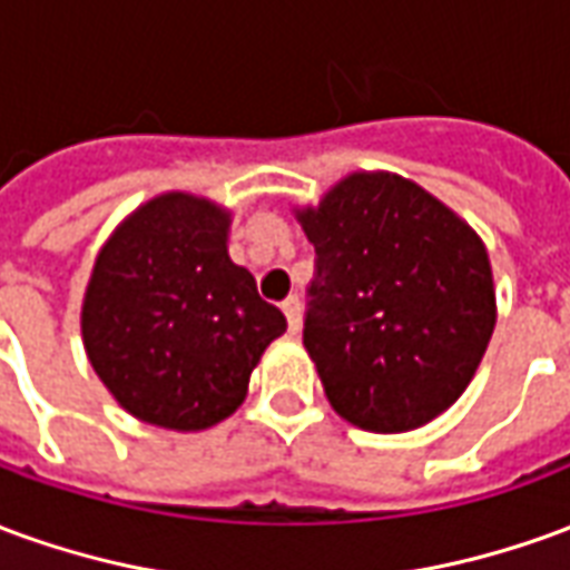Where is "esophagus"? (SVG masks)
<instances>
[{"instance_id":"1","label":"esophagus","mask_w":570,"mask_h":570,"mask_svg":"<svg viewBox=\"0 0 570 570\" xmlns=\"http://www.w3.org/2000/svg\"><path fill=\"white\" fill-rule=\"evenodd\" d=\"M284 314H286V326H289V333L293 335L302 333V298L298 296L286 298Z\"/></svg>"}]
</instances>
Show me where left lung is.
Wrapping results in <instances>:
<instances>
[{
	"instance_id": "left-lung-1",
	"label": "left lung",
	"mask_w": 570,
	"mask_h": 570,
	"mask_svg": "<svg viewBox=\"0 0 570 570\" xmlns=\"http://www.w3.org/2000/svg\"><path fill=\"white\" fill-rule=\"evenodd\" d=\"M293 213L317 253L305 351L330 406L372 433L424 428L464 394L494 333L482 237L387 170H354Z\"/></svg>"
}]
</instances>
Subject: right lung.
<instances>
[{
  "instance_id": "right-lung-1",
  "label": "right lung",
  "mask_w": 570,
  "mask_h": 570,
  "mask_svg": "<svg viewBox=\"0 0 570 570\" xmlns=\"http://www.w3.org/2000/svg\"><path fill=\"white\" fill-rule=\"evenodd\" d=\"M232 210L164 191L109 235L81 298V342L106 391L137 421L195 433L235 415L281 311L228 256Z\"/></svg>"
}]
</instances>
